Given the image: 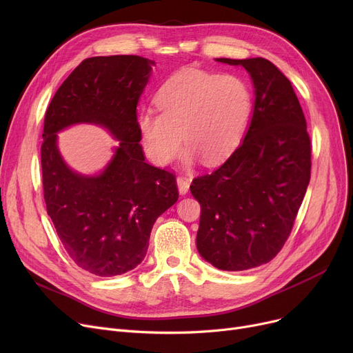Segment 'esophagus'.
<instances>
[{
  "mask_svg": "<svg viewBox=\"0 0 353 353\" xmlns=\"http://www.w3.org/2000/svg\"><path fill=\"white\" fill-rule=\"evenodd\" d=\"M176 183H177V189H179V193H180L181 196L188 194V192H189V188H190V181H189V179H186V177H177Z\"/></svg>",
  "mask_w": 353,
  "mask_h": 353,
  "instance_id": "1",
  "label": "esophagus"
}]
</instances>
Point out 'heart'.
Segmentation results:
<instances>
[{
    "instance_id": "obj_1",
    "label": "heart",
    "mask_w": 353,
    "mask_h": 353,
    "mask_svg": "<svg viewBox=\"0 0 353 353\" xmlns=\"http://www.w3.org/2000/svg\"><path fill=\"white\" fill-rule=\"evenodd\" d=\"M160 113L139 114L137 128L144 152L156 165L172 163L183 140L184 165L201 157L214 164L226 160L240 144L252 114L249 84L232 74L197 68L176 72L157 90Z\"/></svg>"
}]
</instances>
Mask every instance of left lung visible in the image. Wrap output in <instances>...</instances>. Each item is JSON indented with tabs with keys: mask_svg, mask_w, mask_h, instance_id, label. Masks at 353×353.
Masks as SVG:
<instances>
[{
	"mask_svg": "<svg viewBox=\"0 0 353 353\" xmlns=\"http://www.w3.org/2000/svg\"><path fill=\"white\" fill-rule=\"evenodd\" d=\"M216 61L249 72L254 103L242 144L192 183L201 206L196 246L214 268L239 272L270 262L283 248L310 180V139L296 92L273 63Z\"/></svg>",
	"mask_w": 353,
	"mask_h": 353,
	"instance_id": "obj_1",
	"label": "left lung"
}]
</instances>
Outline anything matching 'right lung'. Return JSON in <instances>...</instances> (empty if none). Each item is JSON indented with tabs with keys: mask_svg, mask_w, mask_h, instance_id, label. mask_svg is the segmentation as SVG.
I'll return each instance as SVG.
<instances>
[{
	"mask_svg": "<svg viewBox=\"0 0 353 353\" xmlns=\"http://www.w3.org/2000/svg\"><path fill=\"white\" fill-rule=\"evenodd\" d=\"M154 61L139 55L84 60L55 92L41 145L47 213L68 256L96 276H117L145 257L153 225L179 199L172 173L145 163L137 104ZM77 123L99 125L119 141L99 173L71 170L58 133Z\"/></svg>",
	"mask_w": 353,
	"mask_h": 353,
	"instance_id": "obj_1",
	"label": "right lung"
}]
</instances>
